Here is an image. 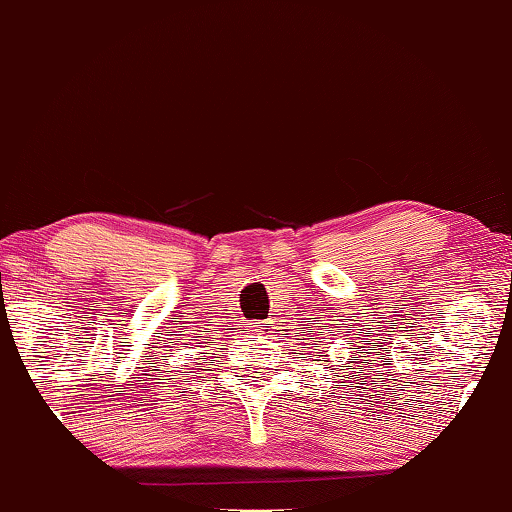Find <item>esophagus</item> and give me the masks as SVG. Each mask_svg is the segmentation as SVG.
I'll return each mask as SVG.
<instances>
[{"instance_id": "1", "label": "esophagus", "mask_w": 512, "mask_h": 512, "mask_svg": "<svg viewBox=\"0 0 512 512\" xmlns=\"http://www.w3.org/2000/svg\"><path fill=\"white\" fill-rule=\"evenodd\" d=\"M255 331H257V335H266L271 331V324L269 322H255Z\"/></svg>"}]
</instances>
